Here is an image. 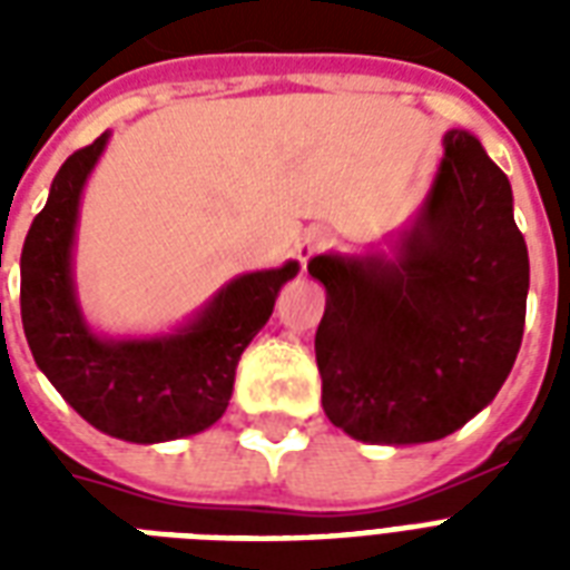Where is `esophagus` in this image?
I'll return each mask as SVG.
<instances>
[{"label":"esophagus","mask_w":570,"mask_h":570,"mask_svg":"<svg viewBox=\"0 0 570 570\" xmlns=\"http://www.w3.org/2000/svg\"><path fill=\"white\" fill-rule=\"evenodd\" d=\"M331 245V233L322 230V227H313V230H307L298 239V245H295V254H298V259H302V266H307V259L316 257L320 250H325Z\"/></svg>","instance_id":"obj_1"}]
</instances>
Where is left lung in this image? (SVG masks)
Masks as SVG:
<instances>
[{"instance_id": "left-lung-1", "label": "left lung", "mask_w": 570, "mask_h": 570, "mask_svg": "<svg viewBox=\"0 0 570 570\" xmlns=\"http://www.w3.org/2000/svg\"><path fill=\"white\" fill-rule=\"evenodd\" d=\"M322 407L364 443L441 441L476 416L521 348L530 257L512 186L476 136L450 129L396 257L320 254Z\"/></svg>"}]
</instances>
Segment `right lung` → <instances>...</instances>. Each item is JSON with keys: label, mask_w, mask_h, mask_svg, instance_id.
Masks as SVG:
<instances>
[{"label": "right lung", "mask_w": 570, "mask_h": 570, "mask_svg": "<svg viewBox=\"0 0 570 570\" xmlns=\"http://www.w3.org/2000/svg\"><path fill=\"white\" fill-rule=\"evenodd\" d=\"M106 141L109 132L58 168L22 242V331L40 373L94 429L129 443L189 438L227 411L242 352L272 316L281 286L298 275V263L239 275L174 334L97 337L76 302L73 239L79 197Z\"/></svg>", "instance_id": "add662e5"}]
</instances>
